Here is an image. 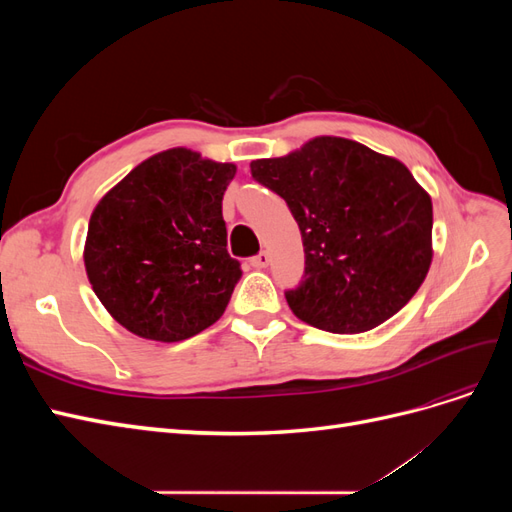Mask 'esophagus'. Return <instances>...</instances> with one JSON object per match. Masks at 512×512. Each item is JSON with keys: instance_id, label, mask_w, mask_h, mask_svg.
Listing matches in <instances>:
<instances>
[{"instance_id": "34e87169", "label": "esophagus", "mask_w": 512, "mask_h": 512, "mask_svg": "<svg viewBox=\"0 0 512 512\" xmlns=\"http://www.w3.org/2000/svg\"><path fill=\"white\" fill-rule=\"evenodd\" d=\"M250 265H252L254 269H265V267L269 265V254H267V252H260V254L252 256V258H250Z\"/></svg>"}]
</instances>
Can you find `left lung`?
<instances>
[{
    "instance_id": "obj_1",
    "label": "left lung",
    "mask_w": 512,
    "mask_h": 512,
    "mask_svg": "<svg viewBox=\"0 0 512 512\" xmlns=\"http://www.w3.org/2000/svg\"><path fill=\"white\" fill-rule=\"evenodd\" d=\"M250 168L286 200L301 230L305 271L284 292L294 316L329 333H363L421 288L433 209L404 164L348 138L318 136Z\"/></svg>"
}]
</instances>
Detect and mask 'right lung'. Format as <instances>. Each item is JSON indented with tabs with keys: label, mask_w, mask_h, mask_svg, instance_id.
Here are the masks:
<instances>
[{
	"label": "right lung",
	"mask_w": 512,
	"mask_h": 512,
	"mask_svg": "<svg viewBox=\"0 0 512 512\" xmlns=\"http://www.w3.org/2000/svg\"><path fill=\"white\" fill-rule=\"evenodd\" d=\"M235 173V164L168 149L100 200L87 228L85 269L121 327L181 342L224 314L243 275L226 250L222 218Z\"/></svg>",
	"instance_id": "right-lung-1"
}]
</instances>
